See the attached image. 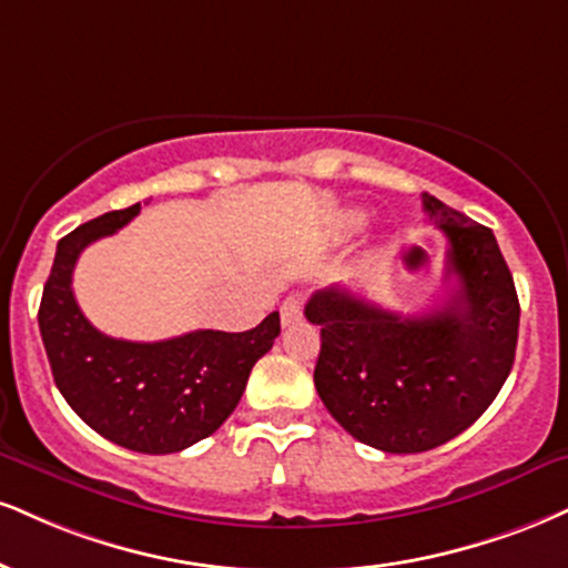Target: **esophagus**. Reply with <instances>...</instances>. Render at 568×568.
<instances>
[{
	"instance_id": "34e87169",
	"label": "esophagus",
	"mask_w": 568,
	"mask_h": 568,
	"mask_svg": "<svg viewBox=\"0 0 568 568\" xmlns=\"http://www.w3.org/2000/svg\"><path fill=\"white\" fill-rule=\"evenodd\" d=\"M280 320H283V325H291L296 323V320H302V296H288L280 306Z\"/></svg>"
}]
</instances>
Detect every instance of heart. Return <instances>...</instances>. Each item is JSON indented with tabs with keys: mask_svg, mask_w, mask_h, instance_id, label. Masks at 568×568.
I'll use <instances>...</instances> for the list:
<instances>
[{
	"mask_svg": "<svg viewBox=\"0 0 568 568\" xmlns=\"http://www.w3.org/2000/svg\"><path fill=\"white\" fill-rule=\"evenodd\" d=\"M362 222V216L359 214H349V224L354 227V224H359Z\"/></svg>",
	"mask_w": 568,
	"mask_h": 568,
	"instance_id": "obj_1",
	"label": "heart"
}]
</instances>
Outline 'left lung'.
Segmentation results:
<instances>
[{
  "instance_id": "left-lung-1",
  "label": "left lung",
  "mask_w": 568,
  "mask_h": 568,
  "mask_svg": "<svg viewBox=\"0 0 568 568\" xmlns=\"http://www.w3.org/2000/svg\"><path fill=\"white\" fill-rule=\"evenodd\" d=\"M447 237L457 288L439 310L402 317L349 288L317 291L306 320L320 325L314 386L354 439L394 455L426 453L487 409L516 357L514 275L489 227L423 193Z\"/></svg>"
}]
</instances>
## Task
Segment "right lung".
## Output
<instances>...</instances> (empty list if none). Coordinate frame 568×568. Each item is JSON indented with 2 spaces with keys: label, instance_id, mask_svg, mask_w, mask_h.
Returning <instances> with one entry per match:
<instances>
[{
  "label": "right lung",
  "instance_id": "1",
  "mask_svg": "<svg viewBox=\"0 0 568 568\" xmlns=\"http://www.w3.org/2000/svg\"><path fill=\"white\" fill-rule=\"evenodd\" d=\"M136 214L140 203L108 211L58 243L39 331L54 386L89 428L134 453L169 455L206 439L230 418L254 365L280 336V314H266L245 333L193 331L153 344L100 333L73 296V266L89 243L113 235Z\"/></svg>",
  "mask_w": 568,
  "mask_h": 568
}]
</instances>
